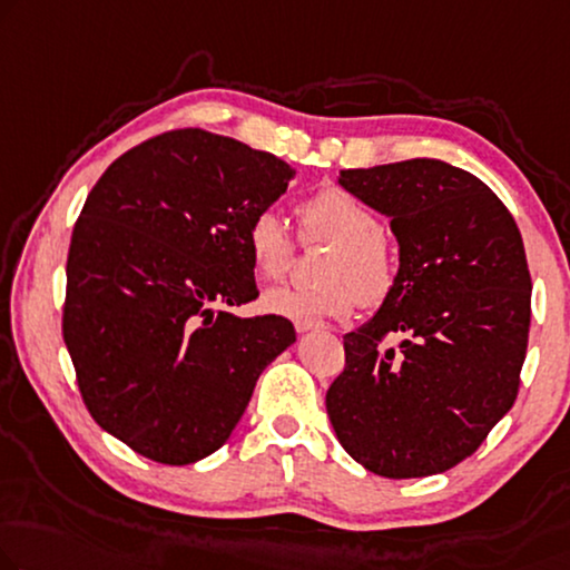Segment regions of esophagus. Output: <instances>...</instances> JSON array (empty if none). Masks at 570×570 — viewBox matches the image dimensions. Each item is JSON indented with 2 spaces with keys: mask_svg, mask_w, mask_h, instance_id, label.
I'll use <instances>...</instances> for the list:
<instances>
[{
  "mask_svg": "<svg viewBox=\"0 0 570 570\" xmlns=\"http://www.w3.org/2000/svg\"><path fill=\"white\" fill-rule=\"evenodd\" d=\"M294 327H296V333L304 335V333H312V330H320L322 322H317V320H296Z\"/></svg>",
  "mask_w": 570,
  "mask_h": 570,
  "instance_id": "esophagus-1",
  "label": "esophagus"
}]
</instances>
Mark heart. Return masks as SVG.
Segmentation results:
<instances>
[{"label":"heart","instance_id":"1","mask_svg":"<svg viewBox=\"0 0 570 570\" xmlns=\"http://www.w3.org/2000/svg\"><path fill=\"white\" fill-rule=\"evenodd\" d=\"M296 215L304 243H333L320 263V276L325 282L274 288L263 299L266 309L292 320L351 317L361 302L379 307L392 296L399 256L394 243L381 233L376 209L340 186H325L304 199ZM245 248L263 282H278L294 266L296 243L274 209H263L250 219Z\"/></svg>","mask_w":570,"mask_h":570}]
</instances>
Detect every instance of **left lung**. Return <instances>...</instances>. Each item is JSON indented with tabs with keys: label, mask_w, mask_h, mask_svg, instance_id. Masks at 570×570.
I'll list each match as a JSON object with an SVG mask.
<instances>
[{
	"label": "left lung",
	"mask_w": 570,
	"mask_h": 570,
	"mask_svg": "<svg viewBox=\"0 0 570 570\" xmlns=\"http://www.w3.org/2000/svg\"><path fill=\"white\" fill-rule=\"evenodd\" d=\"M392 219L399 278L347 333L327 414L353 461L386 479L443 473L512 410L532 282L514 217L481 178L435 158L340 171ZM403 335L396 352L386 334Z\"/></svg>",
	"instance_id": "1"
}]
</instances>
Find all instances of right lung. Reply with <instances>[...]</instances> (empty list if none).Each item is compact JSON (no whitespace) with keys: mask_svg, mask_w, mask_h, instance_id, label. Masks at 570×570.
Instances as JSON below:
<instances>
[{"mask_svg":"<svg viewBox=\"0 0 570 570\" xmlns=\"http://www.w3.org/2000/svg\"><path fill=\"white\" fill-rule=\"evenodd\" d=\"M266 150L199 127L156 135L101 174L73 225L63 340L83 404L166 465L223 448L256 381L296 340L258 296L245 230L292 181Z\"/></svg>","mask_w":570,"mask_h":570,"instance_id":"right-lung-1","label":"right lung"}]
</instances>
